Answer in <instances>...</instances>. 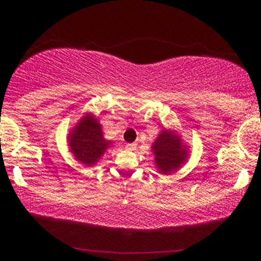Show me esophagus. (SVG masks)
Masks as SVG:
<instances>
[{
    "instance_id": "obj_1",
    "label": "esophagus",
    "mask_w": 261,
    "mask_h": 261,
    "mask_svg": "<svg viewBox=\"0 0 261 261\" xmlns=\"http://www.w3.org/2000/svg\"><path fill=\"white\" fill-rule=\"evenodd\" d=\"M126 149H127V150H135L136 149V144H127V145H126Z\"/></svg>"
}]
</instances>
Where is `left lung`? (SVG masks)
Masks as SVG:
<instances>
[{
  "instance_id": "1",
  "label": "left lung",
  "mask_w": 261,
  "mask_h": 261,
  "mask_svg": "<svg viewBox=\"0 0 261 261\" xmlns=\"http://www.w3.org/2000/svg\"><path fill=\"white\" fill-rule=\"evenodd\" d=\"M154 163L160 174L170 175L186 164L189 149L177 128H163L151 145Z\"/></svg>"
}]
</instances>
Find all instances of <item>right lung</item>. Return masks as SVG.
<instances>
[{"instance_id": "add662e5", "label": "right lung", "mask_w": 261, "mask_h": 261, "mask_svg": "<svg viewBox=\"0 0 261 261\" xmlns=\"http://www.w3.org/2000/svg\"><path fill=\"white\" fill-rule=\"evenodd\" d=\"M67 140L69 151L84 167L96 165L114 144L105 139L101 123L92 112H86L70 128Z\"/></svg>"}]
</instances>
